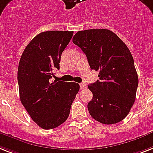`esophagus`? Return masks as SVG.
Segmentation results:
<instances>
[{
	"instance_id": "1",
	"label": "esophagus",
	"mask_w": 153,
	"mask_h": 153,
	"mask_svg": "<svg viewBox=\"0 0 153 153\" xmlns=\"http://www.w3.org/2000/svg\"><path fill=\"white\" fill-rule=\"evenodd\" d=\"M86 88V85L85 83H81L80 84V89H85Z\"/></svg>"
}]
</instances>
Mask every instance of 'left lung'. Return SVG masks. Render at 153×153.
<instances>
[{"label": "left lung", "instance_id": "obj_1", "mask_svg": "<svg viewBox=\"0 0 153 153\" xmlns=\"http://www.w3.org/2000/svg\"><path fill=\"white\" fill-rule=\"evenodd\" d=\"M72 41L85 54L91 70L99 72L100 80L88 85L93 93L87 105L90 115L103 124L122 121L134 105L138 85L129 48L107 29L81 30Z\"/></svg>", "mask_w": 153, "mask_h": 153}]
</instances>
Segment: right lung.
<instances>
[{
    "mask_svg": "<svg viewBox=\"0 0 153 153\" xmlns=\"http://www.w3.org/2000/svg\"><path fill=\"white\" fill-rule=\"evenodd\" d=\"M73 31L48 30L34 37L21 56L18 68L19 97L27 111L45 130L56 128L67 120L79 90L76 82L52 81L59 69L61 54Z\"/></svg>",
    "mask_w": 153,
    "mask_h": 153,
    "instance_id": "obj_1",
    "label": "right lung"
}]
</instances>
